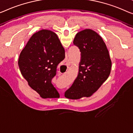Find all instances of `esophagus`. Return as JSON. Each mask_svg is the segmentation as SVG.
I'll list each match as a JSON object with an SVG mask.
<instances>
[{"label": "esophagus", "mask_w": 133, "mask_h": 133, "mask_svg": "<svg viewBox=\"0 0 133 133\" xmlns=\"http://www.w3.org/2000/svg\"><path fill=\"white\" fill-rule=\"evenodd\" d=\"M66 66H67V68H68L69 66H70V61H69V60H67V61H66Z\"/></svg>", "instance_id": "34e87169"}]
</instances>
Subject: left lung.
I'll return each mask as SVG.
<instances>
[{
	"label": "left lung",
	"instance_id": "8db88e82",
	"mask_svg": "<svg viewBox=\"0 0 133 133\" xmlns=\"http://www.w3.org/2000/svg\"><path fill=\"white\" fill-rule=\"evenodd\" d=\"M73 44L79 48L81 58L78 76L64 96L76 100L89 97L98 90L109 76L112 62L104 42L92 30L78 32Z\"/></svg>",
	"mask_w": 133,
	"mask_h": 133
}]
</instances>
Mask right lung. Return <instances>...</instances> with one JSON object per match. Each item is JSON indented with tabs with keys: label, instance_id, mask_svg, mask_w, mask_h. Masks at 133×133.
<instances>
[{
	"label": "right lung",
	"instance_id": "right-lung-1",
	"mask_svg": "<svg viewBox=\"0 0 133 133\" xmlns=\"http://www.w3.org/2000/svg\"><path fill=\"white\" fill-rule=\"evenodd\" d=\"M65 58L64 48L54 32L41 30L35 33L21 51L18 66L29 85L41 97L58 98L51 83L58 64Z\"/></svg>",
	"mask_w": 133,
	"mask_h": 133
}]
</instances>
